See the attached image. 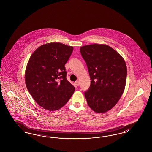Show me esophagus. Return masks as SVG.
Returning <instances> with one entry per match:
<instances>
[{
	"label": "esophagus",
	"instance_id": "esophagus-1",
	"mask_svg": "<svg viewBox=\"0 0 152 152\" xmlns=\"http://www.w3.org/2000/svg\"><path fill=\"white\" fill-rule=\"evenodd\" d=\"M75 84H76V86H79V85H80L79 81H76V82H75Z\"/></svg>",
	"mask_w": 152,
	"mask_h": 152
}]
</instances>
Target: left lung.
<instances>
[{
  "label": "left lung",
  "mask_w": 152,
  "mask_h": 152,
  "mask_svg": "<svg viewBox=\"0 0 152 152\" xmlns=\"http://www.w3.org/2000/svg\"><path fill=\"white\" fill-rule=\"evenodd\" d=\"M80 51L91 80L85 92L88 105L97 113H105L116 105L124 91L127 75L125 61L106 44L86 45Z\"/></svg>",
  "instance_id": "obj_1"
}]
</instances>
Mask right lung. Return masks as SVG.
<instances>
[{
  "label": "right lung",
  "mask_w": 152,
  "mask_h": 152,
  "mask_svg": "<svg viewBox=\"0 0 152 152\" xmlns=\"http://www.w3.org/2000/svg\"><path fill=\"white\" fill-rule=\"evenodd\" d=\"M73 50L60 43L44 44L29 58L25 71L26 87L34 100L47 110L63 107L75 91L66 79L64 66Z\"/></svg>",
  "instance_id": "right-lung-1"
}]
</instances>
